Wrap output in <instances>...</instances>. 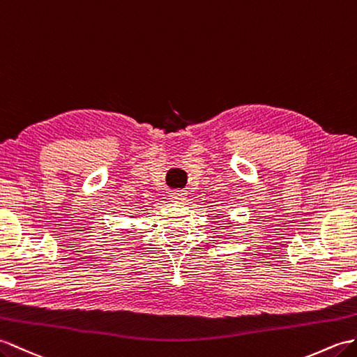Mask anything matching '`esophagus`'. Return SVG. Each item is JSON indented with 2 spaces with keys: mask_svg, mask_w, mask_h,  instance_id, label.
Instances as JSON below:
<instances>
[{
  "mask_svg": "<svg viewBox=\"0 0 357 357\" xmlns=\"http://www.w3.org/2000/svg\"><path fill=\"white\" fill-rule=\"evenodd\" d=\"M184 199H185V193H182V192H179V190H178V192H172L170 193V201L172 202H182V201H184Z\"/></svg>",
  "mask_w": 357,
  "mask_h": 357,
  "instance_id": "esophagus-1",
  "label": "esophagus"
}]
</instances>
